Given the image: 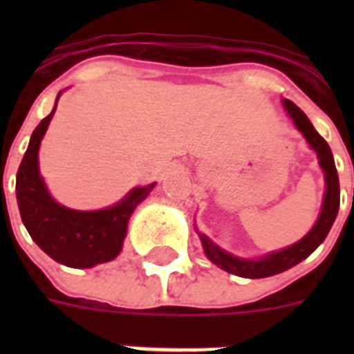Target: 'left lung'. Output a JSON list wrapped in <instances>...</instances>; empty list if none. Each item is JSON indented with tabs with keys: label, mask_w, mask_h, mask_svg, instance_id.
<instances>
[{
	"label": "left lung",
	"mask_w": 354,
	"mask_h": 354,
	"mask_svg": "<svg viewBox=\"0 0 354 354\" xmlns=\"http://www.w3.org/2000/svg\"><path fill=\"white\" fill-rule=\"evenodd\" d=\"M281 102H283L286 113L290 115L297 130L301 132L308 147L318 156V163L325 174L324 202H322V211H319L318 221L314 222V226L310 227V232L307 235L299 239L297 242H294V244H290V246L277 250V252H270L259 259L236 257L233 253L222 250L221 246H216L209 236L196 230L200 241H202L204 253L207 255L211 263L216 264L224 272H230V274L239 275V277H246V279H261V277L281 274V272H285V270L292 268V266H296L301 261H305L325 241V236H327V233L330 232V227L335 224L338 207H340V182H338L335 158H333L329 145L314 130L313 122L308 121L307 115L294 102L288 101V99H281Z\"/></svg>",
	"instance_id": "1"
}]
</instances>
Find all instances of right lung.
Masks as SVG:
<instances>
[{"instance_id":"right-lung-1","label":"right lung","mask_w":354,"mask_h":354,"mask_svg":"<svg viewBox=\"0 0 354 354\" xmlns=\"http://www.w3.org/2000/svg\"><path fill=\"white\" fill-rule=\"evenodd\" d=\"M53 112L35 128L29 147L16 174V200L21 222L30 239L57 263L69 268H93L118 257L127 236L130 216L154 189L156 182L133 187L122 200L106 209L79 211L58 204L40 174L38 150Z\"/></svg>"}]
</instances>
